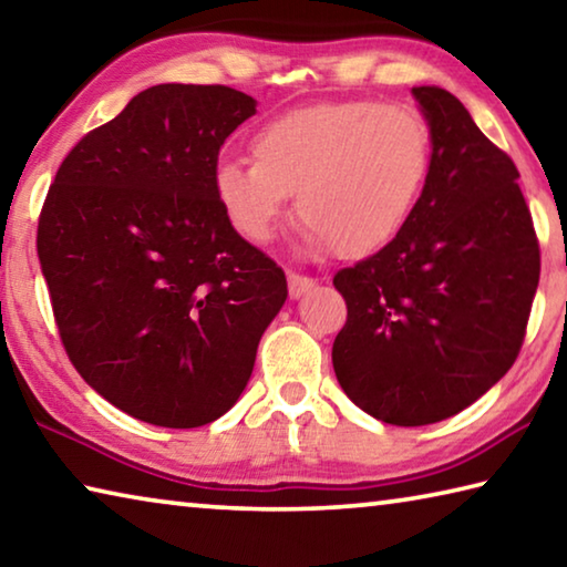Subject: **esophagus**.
<instances>
[{
	"mask_svg": "<svg viewBox=\"0 0 567 567\" xmlns=\"http://www.w3.org/2000/svg\"><path fill=\"white\" fill-rule=\"evenodd\" d=\"M312 287H315L312 277H305V275H297V272L287 275V290H290L292 300H300V297H302L305 292H310Z\"/></svg>",
	"mask_w": 567,
	"mask_h": 567,
	"instance_id": "34e87169",
	"label": "esophagus"
}]
</instances>
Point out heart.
Wrapping results in <instances>:
<instances>
[{"instance_id": "1", "label": "heart", "mask_w": 567, "mask_h": 567, "mask_svg": "<svg viewBox=\"0 0 567 567\" xmlns=\"http://www.w3.org/2000/svg\"><path fill=\"white\" fill-rule=\"evenodd\" d=\"M249 150L252 162L225 159L215 169L229 227L267 245L295 192L305 245L360 260L410 223L433 162V134L410 104L340 100L280 114L255 132Z\"/></svg>"}]
</instances>
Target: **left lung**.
Here are the masks:
<instances>
[{"instance_id":"8db88e82","label":"left lung","mask_w":567,"mask_h":567,"mask_svg":"<svg viewBox=\"0 0 567 567\" xmlns=\"http://www.w3.org/2000/svg\"><path fill=\"white\" fill-rule=\"evenodd\" d=\"M412 97L433 134L415 213L332 280L348 302L332 344L340 388L400 427L457 415L513 368L540 280L513 159L447 90L412 87Z\"/></svg>"}]
</instances>
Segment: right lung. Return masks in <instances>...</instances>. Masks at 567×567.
<instances>
[{"instance_id": "obj_1", "label": "right lung", "mask_w": 567, "mask_h": 567, "mask_svg": "<svg viewBox=\"0 0 567 567\" xmlns=\"http://www.w3.org/2000/svg\"><path fill=\"white\" fill-rule=\"evenodd\" d=\"M255 107L223 84H157L84 134L47 192L37 255L64 350L150 425L223 417L287 300L215 197L219 147Z\"/></svg>"}]
</instances>
